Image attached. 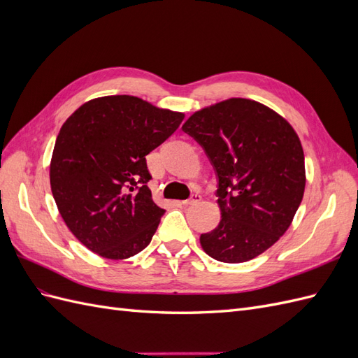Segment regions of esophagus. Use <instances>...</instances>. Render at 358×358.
I'll return each mask as SVG.
<instances>
[{
  "label": "esophagus",
  "mask_w": 358,
  "mask_h": 358,
  "mask_svg": "<svg viewBox=\"0 0 358 358\" xmlns=\"http://www.w3.org/2000/svg\"><path fill=\"white\" fill-rule=\"evenodd\" d=\"M200 200H201V196H199V194H192L191 199H188V200H183V201H179V204H180V206H191V204H196V203H199Z\"/></svg>",
  "instance_id": "34e87169"
}]
</instances>
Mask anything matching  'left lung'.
Wrapping results in <instances>:
<instances>
[{
    "label": "left lung",
    "instance_id": "left-lung-1",
    "mask_svg": "<svg viewBox=\"0 0 358 358\" xmlns=\"http://www.w3.org/2000/svg\"><path fill=\"white\" fill-rule=\"evenodd\" d=\"M182 129L203 146L218 175L221 221L200 236L203 251L245 263L284 236L306 185L300 138L285 117L248 99L192 113Z\"/></svg>",
    "mask_w": 358,
    "mask_h": 358
}]
</instances>
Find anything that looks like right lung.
I'll use <instances>...</instances> for the list:
<instances>
[{
    "label": "right lung",
    "instance_id": "right-lung-1",
    "mask_svg": "<svg viewBox=\"0 0 358 358\" xmlns=\"http://www.w3.org/2000/svg\"><path fill=\"white\" fill-rule=\"evenodd\" d=\"M185 115L133 95L82 104L57 137L50 188L69 230L90 251L125 259L150 243L164 209L152 200L146 155Z\"/></svg>",
    "mask_w": 358,
    "mask_h": 358
}]
</instances>
